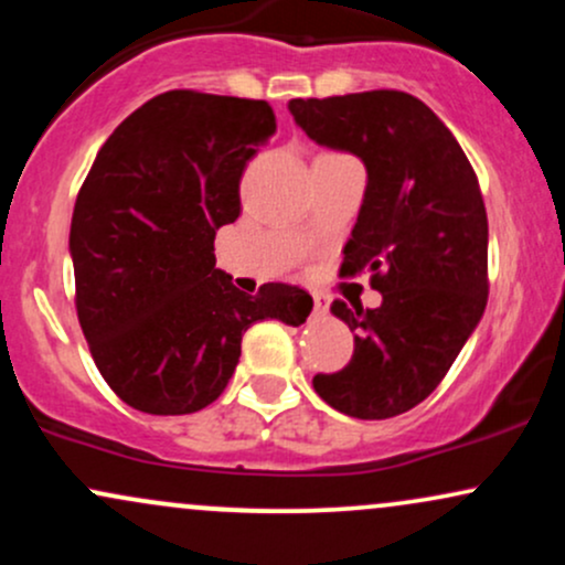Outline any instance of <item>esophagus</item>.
<instances>
[{"instance_id": "esophagus-1", "label": "esophagus", "mask_w": 565, "mask_h": 565, "mask_svg": "<svg viewBox=\"0 0 565 565\" xmlns=\"http://www.w3.org/2000/svg\"><path fill=\"white\" fill-rule=\"evenodd\" d=\"M313 310L319 316H327L329 313V300L327 297H321V295H313Z\"/></svg>"}]
</instances>
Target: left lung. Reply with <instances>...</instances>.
I'll list each match as a JSON object with an SVG mask.
<instances>
[{
	"mask_svg": "<svg viewBox=\"0 0 565 565\" xmlns=\"http://www.w3.org/2000/svg\"><path fill=\"white\" fill-rule=\"evenodd\" d=\"M289 111L310 140L366 167L359 220L342 268L372 274L380 308L334 300L353 359L316 374V393L355 419H387L446 377L489 297V220L468 157L419 97L372 89L295 97Z\"/></svg>",
	"mask_w": 565,
	"mask_h": 565,
	"instance_id": "8db88e82",
	"label": "left lung"
}]
</instances>
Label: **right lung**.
Here are the masks:
<instances>
[{"label": "right lung", "instance_id": "add662e5", "mask_svg": "<svg viewBox=\"0 0 565 565\" xmlns=\"http://www.w3.org/2000/svg\"><path fill=\"white\" fill-rule=\"evenodd\" d=\"M276 132L265 100L170 89L97 151L71 217L76 316L125 404L191 414L225 391L252 323L300 327L313 297L244 295L215 268V233L242 212L246 161Z\"/></svg>", "mask_w": 565, "mask_h": 565}]
</instances>
